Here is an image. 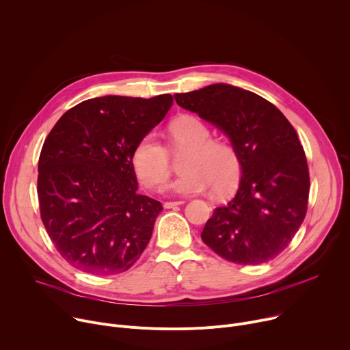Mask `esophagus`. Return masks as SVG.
<instances>
[{"mask_svg":"<svg viewBox=\"0 0 350 350\" xmlns=\"http://www.w3.org/2000/svg\"><path fill=\"white\" fill-rule=\"evenodd\" d=\"M181 204H184V201H173V202H165L163 204V206L166 208V209H170V208H174V206H177V205H181Z\"/></svg>","mask_w":350,"mask_h":350,"instance_id":"esophagus-1","label":"esophagus"}]
</instances>
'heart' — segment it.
Segmentation results:
<instances>
[{
    "mask_svg": "<svg viewBox=\"0 0 350 350\" xmlns=\"http://www.w3.org/2000/svg\"><path fill=\"white\" fill-rule=\"evenodd\" d=\"M170 151H188L184 172L169 187L180 193H195L212 188L217 196L230 193L241 176L237 148L224 139L212 138L211 129L199 119L183 116L169 126ZM133 166L148 188L162 185L170 174L167 148L152 134H145L134 146Z\"/></svg>",
    "mask_w": 350,
    "mask_h": 350,
    "instance_id": "b5f03b06",
    "label": "heart"
}]
</instances>
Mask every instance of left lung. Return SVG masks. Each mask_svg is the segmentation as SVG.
Segmentation results:
<instances>
[{"instance_id":"obj_1","label":"left lung","mask_w":350,"mask_h":350,"mask_svg":"<svg viewBox=\"0 0 350 350\" xmlns=\"http://www.w3.org/2000/svg\"><path fill=\"white\" fill-rule=\"evenodd\" d=\"M176 103L226 133L241 158L235 196L201 234L223 259L260 265L277 258L305 220L310 177L293 126L267 99L230 84L176 94Z\"/></svg>"}]
</instances>
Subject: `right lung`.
I'll list each match as a JSON object with an SVG mask.
<instances>
[{
	"label": "right lung",
	"instance_id": "right-lung-1",
	"mask_svg": "<svg viewBox=\"0 0 350 350\" xmlns=\"http://www.w3.org/2000/svg\"><path fill=\"white\" fill-rule=\"evenodd\" d=\"M173 96L108 95L70 108L40 159V216L59 255L87 274L129 270L151 239L162 204L137 192L135 144L162 122Z\"/></svg>",
	"mask_w": 350,
	"mask_h": 350
}]
</instances>
